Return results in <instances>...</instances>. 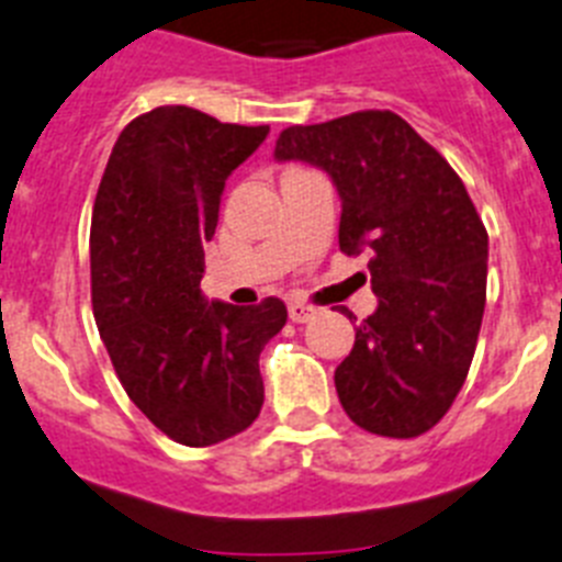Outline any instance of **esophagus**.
Instances as JSON below:
<instances>
[{"label": "esophagus", "mask_w": 562, "mask_h": 562, "mask_svg": "<svg viewBox=\"0 0 562 562\" xmlns=\"http://www.w3.org/2000/svg\"><path fill=\"white\" fill-rule=\"evenodd\" d=\"M316 314L314 305H305V302H288V316L291 322H308Z\"/></svg>", "instance_id": "esophagus-1"}]
</instances>
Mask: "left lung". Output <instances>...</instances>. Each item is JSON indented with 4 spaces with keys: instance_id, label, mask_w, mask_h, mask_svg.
<instances>
[{
    "instance_id": "obj_1",
    "label": "left lung",
    "mask_w": 562,
    "mask_h": 562,
    "mask_svg": "<svg viewBox=\"0 0 562 562\" xmlns=\"http://www.w3.org/2000/svg\"><path fill=\"white\" fill-rule=\"evenodd\" d=\"M274 158L328 172L341 198L339 248L368 254L379 305L334 373L341 407L375 436H422L463 387L484 319L490 237L470 194L390 110L288 126Z\"/></svg>"
}]
</instances>
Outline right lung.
Wrapping results in <instances>:
<instances>
[{
  "label": "right lung",
  "instance_id": "add662e5",
  "mask_svg": "<svg viewBox=\"0 0 562 562\" xmlns=\"http://www.w3.org/2000/svg\"><path fill=\"white\" fill-rule=\"evenodd\" d=\"M266 135L155 106L124 126L92 206V314L112 368L135 407L187 447L260 416V353L288 319L277 296L240 308L200 294L228 175Z\"/></svg>",
  "mask_w": 562,
  "mask_h": 562
}]
</instances>
